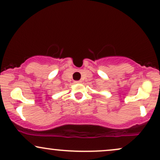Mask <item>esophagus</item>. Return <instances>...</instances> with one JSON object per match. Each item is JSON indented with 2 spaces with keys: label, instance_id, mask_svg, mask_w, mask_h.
I'll list each match as a JSON object with an SVG mask.
<instances>
[{
  "label": "esophagus",
  "instance_id": "esophagus-1",
  "mask_svg": "<svg viewBox=\"0 0 160 160\" xmlns=\"http://www.w3.org/2000/svg\"><path fill=\"white\" fill-rule=\"evenodd\" d=\"M75 83H80V82H81V81H80V80H78V81H74Z\"/></svg>",
  "mask_w": 160,
  "mask_h": 160
}]
</instances>
